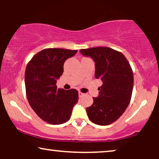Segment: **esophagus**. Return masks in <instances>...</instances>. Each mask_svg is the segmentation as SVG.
<instances>
[{
  "label": "esophagus",
  "instance_id": "1",
  "mask_svg": "<svg viewBox=\"0 0 159 159\" xmlns=\"http://www.w3.org/2000/svg\"><path fill=\"white\" fill-rule=\"evenodd\" d=\"M84 93H82V92H80V91H79V97L80 98H81V97H82V96H83V95H84Z\"/></svg>",
  "mask_w": 159,
  "mask_h": 159
}]
</instances>
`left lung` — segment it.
<instances>
[{
	"label": "left lung",
	"mask_w": 159,
	"mask_h": 159,
	"mask_svg": "<svg viewBox=\"0 0 159 159\" xmlns=\"http://www.w3.org/2000/svg\"><path fill=\"white\" fill-rule=\"evenodd\" d=\"M83 56L95 61V77L103 82L99 95L86 108L90 120L98 125H108L116 121L129 106L133 89V72L129 63L121 52L108 47L81 49Z\"/></svg>",
	"instance_id": "1"
}]
</instances>
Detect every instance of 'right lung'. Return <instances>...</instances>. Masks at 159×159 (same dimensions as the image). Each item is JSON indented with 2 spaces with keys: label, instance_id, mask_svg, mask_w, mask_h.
<instances>
[{
  "label": "right lung",
  "instance_id": "1",
  "mask_svg": "<svg viewBox=\"0 0 159 159\" xmlns=\"http://www.w3.org/2000/svg\"><path fill=\"white\" fill-rule=\"evenodd\" d=\"M77 50L46 48L35 54L26 67V94L30 106L43 121L61 125L70 119L74 106L78 101V91L57 89L56 80L64 71L67 58Z\"/></svg>",
  "mask_w": 159,
  "mask_h": 159
}]
</instances>
